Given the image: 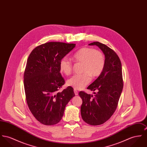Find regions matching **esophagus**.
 I'll use <instances>...</instances> for the list:
<instances>
[{"instance_id": "34e87169", "label": "esophagus", "mask_w": 147, "mask_h": 147, "mask_svg": "<svg viewBox=\"0 0 147 147\" xmlns=\"http://www.w3.org/2000/svg\"><path fill=\"white\" fill-rule=\"evenodd\" d=\"M74 93H75V94H76V96H77V95L78 94V91H77V90H74Z\"/></svg>"}]
</instances>
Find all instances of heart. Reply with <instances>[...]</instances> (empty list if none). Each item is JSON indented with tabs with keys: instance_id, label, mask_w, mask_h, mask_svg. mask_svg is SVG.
<instances>
[{
	"instance_id": "1",
	"label": "heart",
	"mask_w": 147,
	"mask_h": 147,
	"mask_svg": "<svg viewBox=\"0 0 147 147\" xmlns=\"http://www.w3.org/2000/svg\"><path fill=\"white\" fill-rule=\"evenodd\" d=\"M73 60L82 64L81 74L73 76L67 81L68 86L75 90H81L85 87L91 80V77L96 78L101 74L105 65V58L103 53L94 49L83 47L78 50L73 57ZM61 72L68 76L72 72L73 64L67 58H63L60 61Z\"/></svg>"
}]
</instances>
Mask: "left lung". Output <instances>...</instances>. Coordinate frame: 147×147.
I'll list each match as a JSON object with an SVG mask.
<instances>
[{"instance_id": "1", "label": "left lung", "mask_w": 147, "mask_h": 147, "mask_svg": "<svg viewBox=\"0 0 147 147\" xmlns=\"http://www.w3.org/2000/svg\"><path fill=\"white\" fill-rule=\"evenodd\" d=\"M89 45L98 46L105 57V65L101 74L87 87L95 94L79 93L82 99L80 107L83 120L90 125H99L107 121L115 111L123 88L122 66L116 53L99 42Z\"/></svg>"}]
</instances>
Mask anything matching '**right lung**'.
Segmentation results:
<instances>
[{
    "instance_id": "right-lung-1",
    "label": "right lung",
    "mask_w": 147,
    "mask_h": 147,
    "mask_svg": "<svg viewBox=\"0 0 147 147\" xmlns=\"http://www.w3.org/2000/svg\"><path fill=\"white\" fill-rule=\"evenodd\" d=\"M76 46L74 44L50 42L36 47L30 54L24 73L26 101L34 117L41 124L53 125L62 119L66 105L75 96L60 73V61Z\"/></svg>"
}]
</instances>
